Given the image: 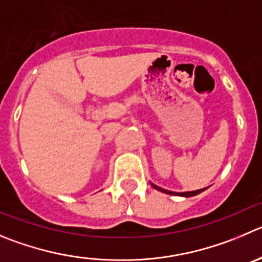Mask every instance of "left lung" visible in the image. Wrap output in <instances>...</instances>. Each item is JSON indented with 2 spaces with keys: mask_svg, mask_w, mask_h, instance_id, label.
I'll list each match as a JSON object with an SVG mask.
<instances>
[{
  "mask_svg": "<svg viewBox=\"0 0 262 262\" xmlns=\"http://www.w3.org/2000/svg\"><path fill=\"white\" fill-rule=\"evenodd\" d=\"M151 184V183H150ZM151 186H153L154 189H157V190L162 191V193H166V194H171V195H179V196H185V198H188V196H194L196 195V194L202 193V191H204L207 188L204 189H199V190H193V191H183V193H178V191H171V190H166V189H162L159 188V186L154 185V184H151Z\"/></svg>",
  "mask_w": 262,
  "mask_h": 262,
  "instance_id": "obj_1",
  "label": "left lung"
}]
</instances>
